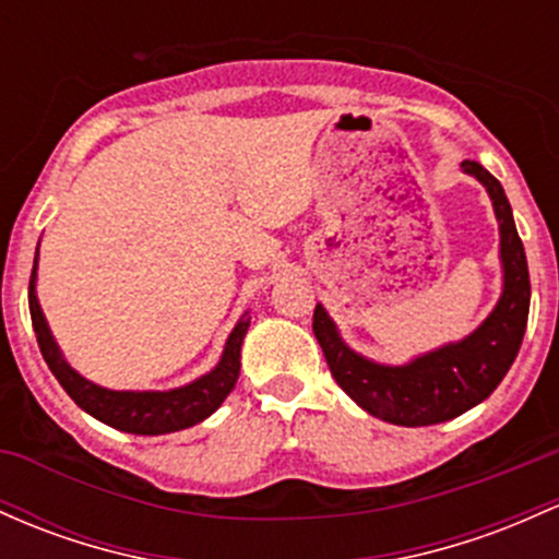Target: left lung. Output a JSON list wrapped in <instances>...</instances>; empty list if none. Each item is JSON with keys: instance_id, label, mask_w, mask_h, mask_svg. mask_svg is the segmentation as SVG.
<instances>
[{"instance_id": "left-lung-1", "label": "left lung", "mask_w": 559, "mask_h": 559, "mask_svg": "<svg viewBox=\"0 0 559 559\" xmlns=\"http://www.w3.org/2000/svg\"><path fill=\"white\" fill-rule=\"evenodd\" d=\"M462 167L488 188L501 233L504 292L480 329L456 345H445L411 360L408 366H379L355 355L340 340L321 305L312 312V331L331 377L360 408L390 425H440L486 401L518 358L528 326V260L514 228L504 188L477 162H464Z\"/></svg>"}]
</instances>
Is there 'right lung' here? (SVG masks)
<instances>
[{"label":"right lung","instance_id":"add662e5","mask_svg":"<svg viewBox=\"0 0 559 559\" xmlns=\"http://www.w3.org/2000/svg\"><path fill=\"white\" fill-rule=\"evenodd\" d=\"M39 254V249H36ZM36 260L34 270H31L28 281V310L31 323H34L36 342H39L41 355H45L47 366L60 382V388L71 395V401L79 408L87 411L90 416L100 419L103 425L121 429V432L132 435H167L177 432L204 421L219 408V403L230 395L236 388L238 371H241V342L247 336L249 316H243L230 331L228 342H225V353L219 358L217 369L206 373V377L195 379L193 384H186L180 390L169 392H116L97 388V384L87 382L79 377L60 355L58 345H55L50 329H47L45 316H41L39 302H36Z\"/></svg>","mask_w":559,"mask_h":559}]
</instances>
